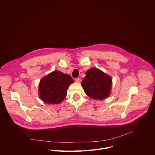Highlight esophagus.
<instances>
[{
	"mask_svg": "<svg viewBox=\"0 0 155 155\" xmlns=\"http://www.w3.org/2000/svg\"><path fill=\"white\" fill-rule=\"evenodd\" d=\"M75 81H76V82H78V83H79V82H80L81 81V79L80 78H76V79H75Z\"/></svg>",
	"mask_w": 155,
	"mask_h": 155,
	"instance_id": "esophagus-1",
	"label": "esophagus"
}]
</instances>
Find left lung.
I'll return each mask as SVG.
<instances>
[{
	"instance_id": "obj_1",
	"label": "left lung",
	"mask_w": 155,
	"mask_h": 155,
	"mask_svg": "<svg viewBox=\"0 0 155 155\" xmlns=\"http://www.w3.org/2000/svg\"><path fill=\"white\" fill-rule=\"evenodd\" d=\"M111 78L96 68L90 69L86 72L81 85L89 97L102 100L107 97L111 87Z\"/></svg>"
}]
</instances>
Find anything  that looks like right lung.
<instances>
[{
	"label": "right lung",
	"mask_w": 155,
	"mask_h": 155,
	"mask_svg": "<svg viewBox=\"0 0 155 155\" xmlns=\"http://www.w3.org/2000/svg\"><path fill=\"white\" fill-rule=\"evenodd\" d=\"M73 82L70 75L54 71L41 81L39 86L40 97L47 104L60 103L65 99L68 87Z\"/></svg>",
	"instance_id": "obj_1"
}]
</instances>
